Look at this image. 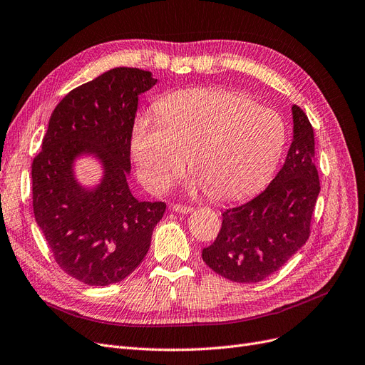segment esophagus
<instances>
[{"label":"esophagus","mask_w":365,"mask_h":365,"mask_svg":"<svg viewBox=\"0 0 365 365\" xmlns=\"http://www.w3.org/2000/svg\"><path fill=\"white\" fill-rule=\"evenodd\" d=\"M171 209H173V212H178V213H191V212H194V207H191V206H183V205H173L171 206Z\"/></svg>","instance_id":"34e87169"}]
</instances>
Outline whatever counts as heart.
<instances>
[{
	"label": "heart",
	"mask_w": 365,
	"mask_h": 365,
	"mask_svg": "<svg viewBox=\"0 0 365 365\" xmlns=\"http://www.w3.org/2000/svg\"><path fill=\"white\" fill-rule=\"evenodd\" d=\"M156 117H137L132 155L143 185L164 192L190 170L217 201L254 195L272 178L287 128L278 113L244 94L197 88L156 103Z\"/></svg>",
	"instance_id": "1"
}]
</instances>
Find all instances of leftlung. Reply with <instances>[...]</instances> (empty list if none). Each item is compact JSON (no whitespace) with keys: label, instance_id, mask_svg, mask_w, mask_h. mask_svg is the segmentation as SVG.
I'll return each instance as SVG.
<instances>
[{"label":"left lung","instance_id":"obj_1","mask_svg":"<svg viewBox=\"0 0 365 365\" xmlns=\"http://www.w3.org/2000/svg\"><path fill=\"white\" fill-rule=\"evenodd\" d=\"M293 141L284 165L266 190L245 205L227 209L205 263L235 282H259L286 264L309 236L320 192L314 132L298 105L292 106Z\"/></svg>","mask_w":365,"mask_h":365}]
</instances>
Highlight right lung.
<instances>
[{
    "instance_id": "1",
    "label": "right lung",
    "mask_w": 365,
    "mask_h": 365,
    "mask_svg": "<svg viewBox=\"0 0 365 365\" xmlns=\"http://www.w3.org/2000/svg\"><path fill=\"white\" fill-rule=\"evenodd\" d=\"M158 79L137 67H115L67 93L53 110L34 158L36 222L63 271L88 286L125 279L150 248L165 203L138 201L129 190L130 138L138 96ZM100 160L103 178L79 184L74 164Z\"/></svg>"
}]
</instances>
